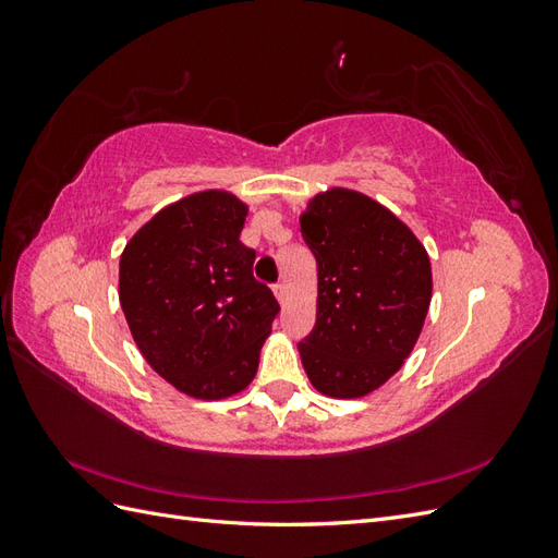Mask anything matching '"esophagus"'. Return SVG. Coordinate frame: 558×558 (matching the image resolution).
<instances>
[{
  "label": "esophagus",
  "instance_id": "34e87169",
  "mask_svg": "<svg viewBox=\"0 0 558 558\" xmlns=\"http://www.w3.org/2000/svg\"><path fill=\"white\" fill-rule=\"evenodd\" d=\"M272 293H275V298L281 302V305H283V300H286V295H289V289H286V286L283 283H275L272 286Z\"/></svg>",
  "mask_w": 558,
  "mask_h": 558
}]
</instances>
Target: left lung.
<instances>
[{
    "instance_id": "1",
    "label": "left lung",
    "mask_w": 558,
    "mask_h": 558,
    "mask_svg": "<svg viewBox=\"0 0 558 558\" xmlns=\"http://www.w3.org/2000/svg\"><path fill=\"white\" fill-rule=\"evenodd\" d=\"M300 232L318 267L302 365L318 393L363 398L398 373L424 328L428 251L391 209L342 185L307 202Z\"/></svg>"
}]
</instances>
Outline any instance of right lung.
<instances>
[{
  "instance_id": "right-lung-1",
  "label": "right lung",
  "mask_w": 558,
  "mask_h": 558,
  "mask_svg": "<svg viewBox=\"0 0 558 558\" xmlns=\"http://www.w3.org/2000/svg\"><path fill=\"white\" fill-rule=\"evenodd\" d=\"M248 205L199 191L162 207L132 234L118 265V300L146 363L179 393L223 400L244 391L279 302L253 279L240 242Z\"/></svg>"
}]
</instances>
